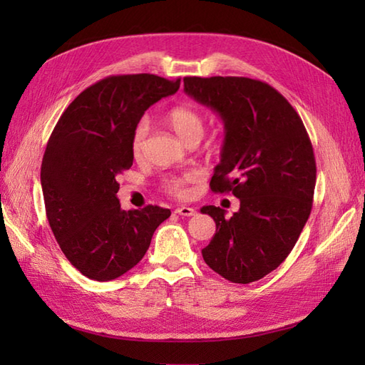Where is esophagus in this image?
<instances>
[{"mask_svg": "<svg viewBox=\"0 0 365 365\" xmlns=\"http://www.w3.org/2000/svg\"><path fill=\"white\" fill-rule=\"evenodd\" d=\"M175 213L177 215H182V216H192L196 213V210L192 207H185V205H182V207H177L175 208Z\"/></svg>", "mask_w": 365, "mask_h": 365, "instance_id": "obj_1", "label": "esophagus"}]
</instances>
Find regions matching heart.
Listing matches in <instances>:
<instances>
[{
  "label": "heart",
  "mask_w": 365,
  "mask_h": 365,
  "mask_svg": "<svg viewBox=\"0 0 365 365\" xmlns=\"http://www.w3.org/2000/svg\"><path fill=\"white\" fill-rule=\"evenodd\" d=\"M168 123L175 133L180 136L185 143H190L192 139H200L204 135L205 122L196 110L190 106H175L168 113ZM147 135H149V123L147 120L138 122L135 127L133 138H131V152L136 158L143 157L145 149ZM196 173H183L180 175H169L165 180V188L170 195L177 197L187 196V185L196 180Z\"/></svg>",
  "instance_id": "1"
}]
</instances>
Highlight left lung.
Listing matches in <instances>:
<instances>
[{"mask_svg":"<svg viewBox=\"0 0 365 365\" xmlns=\"http://www.w3.org/2000/svg\"><path fill=\"white\" fill-rule=\"evenodd\" d=\"M183 84L224 123L212 191L240 199L230 218L220 207L200 208L216 224L202 257L230 282L259 281L287 259L311 215L317 178L311 139L293 106L267 83L185 76Z\"/></svg>","mask_w":365,"mask_h":365,"instance_id":"left-lung-1","label":"left lung"}]
</instances>
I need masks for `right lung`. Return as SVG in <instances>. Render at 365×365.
Masks as SVG:
<instances>
[{
	"label": "right lung",
	"mask_w": 365,
	"mask_h": 365,
	"mask_svg": "<svg viewBox=\"0 0 365 365\" xmlns=\"http://www.w3.org/2000/svg\"><path fill=\"white\" fill-rule=\"evenodd\" d=\"M180 80L118 75L84 89L61 115L41 169L45 212L72 265L113 281L144 257L169 208L122 210L118 175L133 165L131 138L147 108L173 96Z\"/></svg>",
	"instance_id": "1"
}]
</instances>
